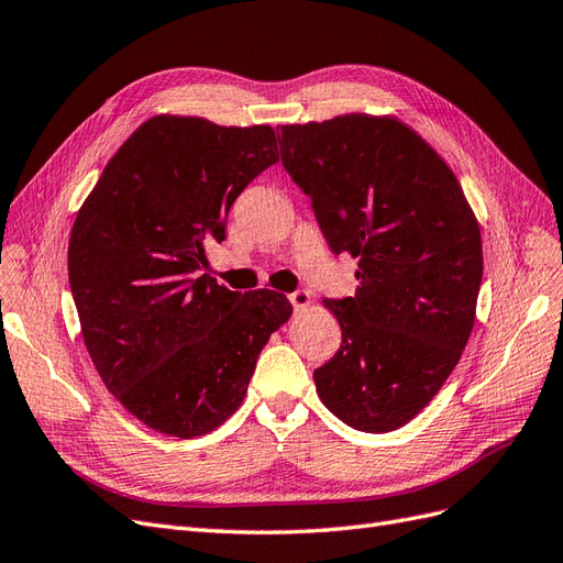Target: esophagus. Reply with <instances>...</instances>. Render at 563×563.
<instances>
[{
  "label": "esophagus",
  "instance_id": "esophagus-1",
  "mask_svg": "<svg viewBox=\"0 0 563 563\" xmlns=\"http://www.w3.org/2000/svg\"><path fill=\"white\" fill-rule=\"evenodd\" d=\"M288 300H291V305H294L296 310H300V308H308V305H310V294H308V291H302V288H298V291L288 294Z\"/></svg>",
  "mask_w": 563,
  "mask_h": 563
}]
</instances>
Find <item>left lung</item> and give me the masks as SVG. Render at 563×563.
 <instances>
[{
    "label": "left lung",
    "mask_w": 563,
    "mask_h": 563,
    "mask_svg": "<svg viewBox=\"0 0 563 563\" xmlns=\"http://www.w3.org/2000/svg\"><path fill=\"white\" fill-rule=\"evenodd\" d=\"M277 135L331 251L360 258L356 294L323 300L343 343L314 371L317 395L350 428L391 432L434 399L467 345L479 225L446 162L397 119L345 114Z\"/></svg>",
    "instance_id": "left-lung-1"
}]
</instances>
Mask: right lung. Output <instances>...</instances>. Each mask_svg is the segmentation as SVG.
I'll list each match as a JSON object with an SVG mask.
<instances>
[{"label":"right lung","instance_id":"1","mask_svg":"<svg viewBox=\"0 0 563 563\" xmlns=\"http://www.w3.org/2000/svg\"><path fill=\"white\" fill-rule=\"evenodd\" d=\"M279 162L269 126L152 117L108 162L70 234L81 335L106 387L147 428L201 437L242 406L291 317L277 291H230L207 265L244 187Z\"/></svg>","mask_w":563,"mask_h":563}]
</instances>
